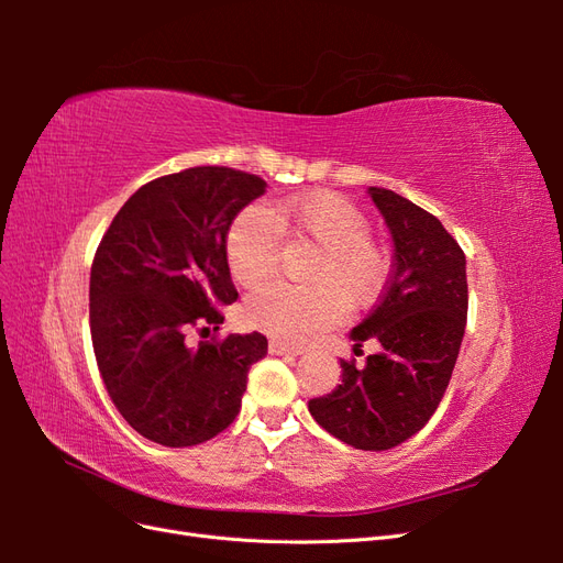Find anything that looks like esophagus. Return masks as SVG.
Wrapping results in <instances>:
<instances>
[{
    "instance_id": "obj_1",
    "label": "esophagus",
    "mask_w": 563,
    "mask_h": 563,
    "mask_svg": "<svg viewBox=\"0 0 563 563\" xmlns=\"http://www.w3.org/2000/svg\"><path fill=\"white\" fill-rule=\"evenodd\" d=\"M269 354H275V356H298V354H302V347H291V345H286V343H279V340H269Z\"/></svg>"
}]
</instances>
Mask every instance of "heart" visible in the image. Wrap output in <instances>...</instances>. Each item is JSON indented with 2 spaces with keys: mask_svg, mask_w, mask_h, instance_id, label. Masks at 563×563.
<instances>
[{
  "mask_svg": "<svg viewBox=\"0 0 563 563\" xmlns=\"http://www.w3.org/2000/svg\"><path fill=\"white\" fill-rule=\"evenodd\" d=\"M300 236L317 244L305 269V286L269 284L246 300V317L255 329L305 343L333 327L345 308H360L380 291L387 277V253L371 240L368 218L335 192L317 190L251 207L236 216L228 232V263L244 288L265 284L279 265V236Z\"/></svg>",
  "mask_w": 563,
  "mask_h": 563,
  "instance_id": "b5f03b06",
  "label": "heart"
}]
</instances>
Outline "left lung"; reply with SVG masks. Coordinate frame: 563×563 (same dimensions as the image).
Segmentation results:
<instances>
[{"mask_svg":"<svg viewBox=\"0 0 563 563\" xmlns=\"http://www.w3.org/2000/svg\"><path fill=\"white\" fill-rule=\"evenodd\" d=\"M391 234V275L380 302L350 331L376 340L364 368L340 362L343 383L310 399L312 418L362 451H387L418 434L449 387L467 321L465 253L439 218L406 197L368 187Z\"/></svg>","mask_w":563,"mask_h":563,"instance_id":"obj_1","label":"left lung"}]
</instances>
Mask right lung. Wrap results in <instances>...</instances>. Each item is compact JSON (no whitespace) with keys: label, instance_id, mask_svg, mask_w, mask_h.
<instances>
[{"label":"right lung","instance_id":"right-lung-1","mask_svg":"<svg viewBox=\"0 0 563 563\" xmlns=\"http://www.w3.org/2000/svg\"><path fill=\"white\" fill-rule=\"evenodd\" d=\"M267 183L228 166H195L135 190L91 265L89 317L98 371L131 428L168 449L223 432L242 408L263 333L190 347V327L223 323L236 300L228 265L232 220Z\"/></svg>","mask_w":563,"mask_h":563}]
</instances>
